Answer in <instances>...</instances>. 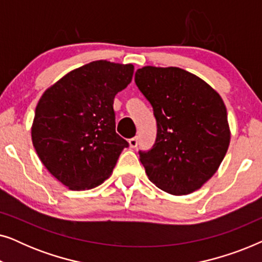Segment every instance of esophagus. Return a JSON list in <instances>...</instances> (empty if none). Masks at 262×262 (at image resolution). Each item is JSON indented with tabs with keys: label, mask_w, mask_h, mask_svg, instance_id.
<instances>
[{
	"label": "esophagus",
	"mask_w": 262,
	"mask_h": 262,
	"mask_svg": "<svg viewBox=\"0 0 262 262\" xmlns=\"http://www.w3.org/2000/svg\"><path fill=\"white\" fill-rule=\"evenodd\" d=\"M128 144H130V148H132V149L137 148V145H138V138H137V137H134V138L128 139Z\"/></svg>",
	"instance_id": "esophagus-1"
}]
</instances>
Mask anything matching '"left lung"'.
<instances>
[{
    "label": "left lung",
    "instance_id": "1",
    "mask_svg": "<svg viewBox=\"0 0 262 262\" xmlns=\"http://www.w3.org/2000/svg\"><path fill=\"white\" fill-rule=\"evenodd\" d=\"M135 82L157 121L152 149L139 151L149 180L173 195L198 191L220 168L230 144L223 99L196 75L177 67H143Z\"/></svg>",
    "mask_w": 262,
    "mask_h": 262
}]
</instances>
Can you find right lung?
<instances>
[{
    "mask_svg": "<svg viewBox=\"0 0 262 262\" xmlns=\"http://www.w3.org/2000/svg\"><path fill=\"white\" fill-rule=\"evenodd\" d=\"M134 69L95 60L64 75L39 99L32 143L46 169L69 189L101 185L128 146L116 132L113 101Z\"/></svg>",
    "mask_w": 262,
    "mask_h": 262,
    "instance_id": "obj_1",
    "label": "right lung"
}]
</instances>
